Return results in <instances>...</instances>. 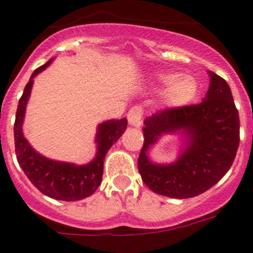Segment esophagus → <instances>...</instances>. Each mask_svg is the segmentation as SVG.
<instances>
[{
    "mask_svg": "<svg viewBox=\"0 0 253 253\" xmlns=\"http://www.w3.org/2000/svg\"><path fill=\"white\" fill-rule=\"evenodd\" d=\"M143 119V109L140 106L135 105L128 111V122L129 124L134 125V126H139L142 124Z\"/></svg>",
    "mask_w": 253,
    "mask_h": 253,
    "instance_id": "obj_1",
    "label": "esophagus"
}]
</instances>
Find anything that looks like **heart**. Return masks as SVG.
Returning a JSON list of instances; mask_svg holds the SVG:
<instances>
[{"instance_id":"obj_1","label":"heart","mask_w":253,"mask_h":253,"mask_svg":"<svg viewBox=\"0 0 253 253\" xmlns=\"http://www.w3.org/2000/svg\"><path fill=\"white\" fill-rule=\"evenodd\" d=\"M158 81L162 85H169L166 98L169 104L180 105L191 101L196 96L197 81L192 76H180L174 73L158 75Z\"/></svg>"}]
</instances>
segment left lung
<instances>
[{
	"label": "left lung",
	"instance_id": "left-lung-1",
	"mask_svg": "<svg viewBox=\"0 0 253 253\" xmlns=\"http://www.w3.org/2000/svg\"><path fill=\"white\" fill-rule=\"evenodd\" d=\"M205 100L172 106L144 120V143L138 158L142 179L154 193L191 198L216 184L232 166L240 144V118L227 81L213 71ZM184 128L190 144L169 166H155L147 148L163 132Z\"/></svg>",
	"mask_w": 253,
	"mask_h": 253
}]
</instances>
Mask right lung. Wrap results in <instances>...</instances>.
Wrapping results in <instances>:
<instances>
[{
  "mask_svg": "<svg viewBox=\"0 0 253 253\" xmlns=\"http://www.w3.org/2000/svg\"><path fill=\"white\" fill-rule=\"evenodd\" d=\"M48 60L42 66L32 73L30 81L26 84L24 94L18 100L15 119V152L17 162L25 174L32 184L41 193L50 198L59 201H79L94 193L101 183L104 168V158L109 148L117 142L126 129L128 120H109L99 125L96 134L98 153L91 163L86 166H74L70 163L50 161L39 153L35 152L27 143L22 134V120H24L26 103L31 92L34 78L50 65Z\"/></svg>",
  "mask_w": 253,
  "mask_h": 253,
  "instance_id": "1",
  "label": "right lung"
}]
</instances>
